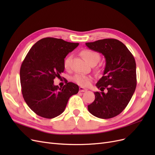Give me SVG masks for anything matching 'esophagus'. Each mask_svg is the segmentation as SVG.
<instances>
[{
	"label": "esophagus",
	"mask_w": 155,
	"mask_h": 155,
	"mask_svg": "<svg viewBox=\"0 0 155 155\" xmlns=\"http://www.w3.org/2000/svg\"><path fill=\"white\" fill-rule=\"evenodd\" d=\"M79 91L81 92H84L87 91V88H83V87H79Z\"/></svg>",
	"instance_id": "34e87169"
}]
</instances>
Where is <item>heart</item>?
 Returning <instances> with one entry per match:
<instances>
[{"label":"heart","instance_id":"b5f03b06","mask_svg":"<svg viewBox=\"0 0 155 155\" xmlns=\"http://www.w3.org/2000/svg\"><path fill=\"white\" fill-rule=\"evenodd\" d=\"M81 55L87 63L91 64H96L100 59V54L96 51L91 50H83L81 51ZM72 59V55H70L64 61V67L65 69H69L70 61ZM72 81L78 84V85L81 87H88L91 85L92 78L87 75L81 74H76L72 78Z\"/></svg>","mask_w":155,"mask_h":155}]
</instances>
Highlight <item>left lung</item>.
I'll return each mask as SVG.
<instances>
[{
  "label": "left lung",
  "mask_w": 155,
  "mask_h": 155,
  "mask_svg": "<svg viewBox=\"0 0 155 155\" xmlns=\"http://www.w3.org/2000/svg\"><path fill=\"white\" fill-rule=\"evenodd\" d=\"M86 45L101 53L106 61L104 76L96 83L101 92H94L95 100L88 105V110L97 118H114L125 109L135 91V59L126 46L115 39H101Z\"/></svg>",
  "instance_id": "1"
}]
</instances>
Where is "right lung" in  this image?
Wrapping results in <instances>:
<instances>
[{
  "label": "right lung",
  "mask_w": 155,
  "mask_h": 155,
  "mask_svg": "<svg viewBox=\"0 0 155 155\" xmlns=\"http://www.w3.org/2000/svg\"><path fill=\"white\" fill-rule=\"evenodd\" d=\"M79 43L61 39L46 37L32 46L20 69L22 96L36 114L51 119L63 112L70 96L76 94L79 87L67 82L59 88L54 79L64 72V61Z\"/></svg>",
  "instance_id": "right-lung-1"
}]
</instances>
